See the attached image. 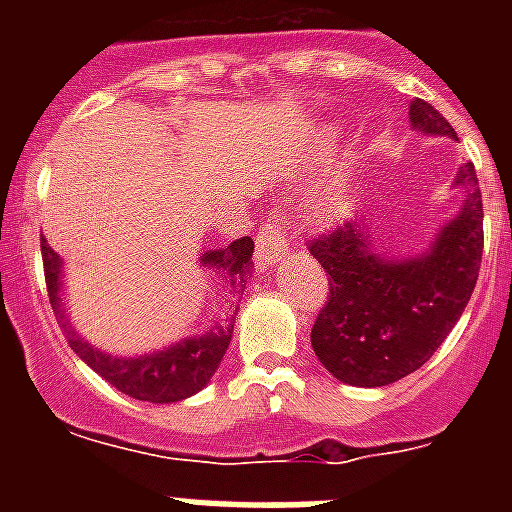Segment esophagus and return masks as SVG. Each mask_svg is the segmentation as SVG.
Masks as SVG:
<instances>
[{
    "label": "esophagus",
    "mask_w": 512,
    "mask_h": 512,
    "mask_svg": "<svg viewBox=\"0 0 512 512\" xmlns=\"http://www.w3.org/2000/svg\"><path fill=\"white\" fill-rule=\"evenodd\" d=\"M287 225V215L281 209H273L263 228H260V233H257V263L263 268L276 263L284 247H287Z\"/></svg>",
    "instance_id": "1"
}]
</instances>
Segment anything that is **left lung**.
<instances>
[{
    "mask_svg": "<svg viewBox=\"0 0 512 512\" xmlns=\"http://www.w3.org/2000/svg\"><path fill=\"white\" fill-rule=\"evenodd\" d=\"M409 119L428 135L457 138L428 100H412ZM457 185H470L460 217L414 260L377 255L372 233L356 220L308 241L329 273V295L313 321L311 345L337 380L380 388L417 372L462 316L484 252V204L473 162L462 164Z\"/></svg>",
    "mask_w": 512,
    "mask_h": 512,
    "instance_id": "left-lung-1",
    "label": "left lung"
}]
</instances>
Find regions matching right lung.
Wrapping results in <instances>:
<instances>
[{"instance_id": "right-lung-1", "label": "right lung", "mask_w": 512, "mask_h": 512, "mask_svg": "<svg viewBox=\"0 0 512 512\" xmlns=\"http://www.w3.org/2000/svg\"><path fill=\"white\" fill-rule=\"evenodd\" d=\"M252 249L255 241L249 236L231 241L225 249L217 252H207L201 257V263L209 265L215 271L217 281L225 292V300L239 303V297L247 289L249 276V260H252ZM42 263H44V284H47V295H50V305L58 324L66 332L68 345L76 350V356L82 358L84 364L92 366L95 372L114 385L116 390H122L127 396L138 398V401H151V404H172L180 398H188L193 393H199L212 374L223 361L225 350L231 345L233 335V316H223L215 327H209L201 337H191L172 345L167 350L151 353V356L138 358H111L106 353H100L92 345L76 335L74 329L66 324L63 308H60V257L58 252L42 239Z\"/></svg>"}]
</instances>
